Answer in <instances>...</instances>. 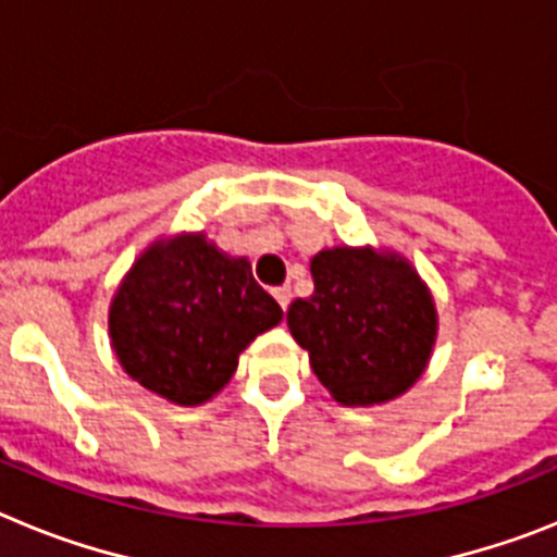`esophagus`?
Segmentation results:
<instances>
[{"mask_svg":"<svg viewBox=\"0 0 557 557\" xmlns=\"http://www.w3.org/2000/svg\"><path fill=\"white\" fill-rule=\"evenodd\" d=\"M273 298H275V301H278V307H282L284 312H287L289 301H293V293H289V287H275L273 289Z\"/></svg>","mask_w":557,"mask_h":557,"instance_id":"1","label":"esophagus"}]
</instances>
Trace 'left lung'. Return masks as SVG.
<instances>
[{"label":"left lung","instance_id":"8db88e82","mask_svg":"<svg viewBox=\"0 0 557 557\" xmlns=\"http://www.w3.org/2000/svg\"><path fill=\"white\" fill-rule=\"evenodd\" d=\"M314 293L287 309L314 376L339 405L396 398L424 373L435 343V304L416 270L371 248L321 250Z\"/></svg>","mask_w":557,"mask_h":557}]
</instances>
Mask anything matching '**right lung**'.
<instances>
[{
  "mask_svg": "<svg viewBox=\"0 0 557 557\" xmlns=\"http://www.w3.org/2000/svg\"><path fill=\"white\" fill-rule=\"evenodd\" d=\"M248 259H228L203 236L152 245L111 304L113 351L147 391L203 405L234 376L239 351L282 321Z\"/></svg>",
  "mask_w": 557,
  "mask_h": 557,
  "instance_id": "obj_1",
  "label": "right lung"
}]
</instances>
